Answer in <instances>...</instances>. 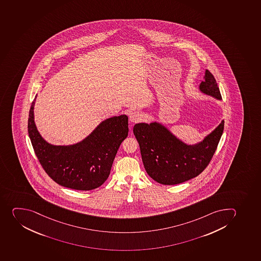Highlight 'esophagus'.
Wrapping results in <instances>:
<instances>
[{
	"instance_id": "obj_1",
	"label": "esophagus",
	"mask_w": 261,
	"mask_h": 261,
	"mask_svg": "<svg viewBox=\"0 0 261 261\" xmlns=\"http://www.w3.org/2000/svg\"><path fill=\"white\" fill-rule=\"evenodd\" d=\"M143 118V114L137 111L131 112L129 114V120L132 122H139Z\"/></svg>"
}]
</instances>
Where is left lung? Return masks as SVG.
I'll return each instance as SVG.
<instances>
[{"mask_svg":"<svg viewBox=\"0 0 261 261\" xmlns=\"http://www.w3.org/2000/svg\"><path fill=\"white\" fill-rule=\"evenodd\" d=\"M199 89L202 93L221 100L215 78L207 69ZM224 128V121L201 141L186 144L161 122H139L134 134L139 142L146 172L162 185H176L200 175L215 153Z\"/></svg>","mask_w":261,"mask_h":261,"instance_id":"8db88e82","label":"left lung"}]
</instances>
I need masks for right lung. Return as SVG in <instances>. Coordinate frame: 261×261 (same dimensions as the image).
<instances>
[{"label":"right lung","instance_id":"right-lung-1","mask_svg":"<svg viewBox=\"0 0 261 261\" xmlns=\"http://www.w3.org/2000/svg\"><path fill=\"white\" fill-rule=\"evenodd\" d=\"M35 96L29 110V135L45 172L56 183L70 189L90 191L110 175L113 161L128 134L127 115L109 117L76 144L55 145L41 136L34 121Z\"/></svg>","mask_w":261,"mask_h":261}]
</instances>
